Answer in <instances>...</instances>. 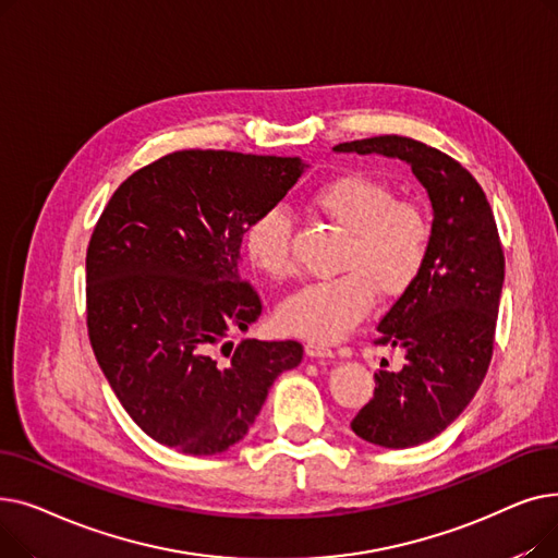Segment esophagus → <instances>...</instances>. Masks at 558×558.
Wrapping results in <instances>:
<instances>
[{"label": "esophagus", "instance_id": "1", "mask_svg": "<svg viewBox=\"0 0 558 558\" xmlns=\"http://www.w3.org/2000/svg\"><path fill=\"white\" fill-rule=\"evenodd\" d=\"M305 355L312 357V360H328V357H335L332 348L324 345V343H307L305 345Z\"/></svg>", "mask_w": 558, "mask_h": 558}]
</instances>
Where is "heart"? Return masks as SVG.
Returning <instances> with one entry per match:
<instances>
[{"label":"heart","instance_id":"heart-1","mask_svg":"<svg viewBox=\"0 0 558 558\" xmlns=\"http://www.w3.org/2000/svg\"><path fill=\"white\" fill-rule=\"evenodd\" d=\"M310 203L348 232L341 255L345 274L299 287L282 301L278 324L287 335L332 343L368 316L375 291L398 299L416 282L432 226L416 203L396 201L391 185L360 171L324 183ZM291 232L294 221L282 205H269L248 223L244 248L259 274L274 280L291 274Z\"/></svg>","mask_w":558,"mask_h":558}]
</instances>
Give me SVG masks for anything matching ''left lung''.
<instances>
[{"instance_id": "left-lung-1", "label": "left lung", "mask_w": 558, "mask_h": 558, "mask_svg": "<svg viewBox=\"0 0 558 558\" xmlns=\"http://www.w3.org/2000/svg\"><path fill=\"white\" fill-rule=\"evenodd\" d=\"M332 151L407 162L432 203L425 267L377 326V343L402 348L404 366L375 371V393L350 423L373 446L414 448L463 412L488 371L505 284L500 234L471 171L423 142L379 135Z\"/></svg>"}]
</instances>
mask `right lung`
<instances>
[{"instance_id": "obj_1", "label": "right lung", "mask_w": 558, "mask_h": 558, "mask_svg": "<svg viewBox=\"0 0 558 558\" xmlns=\"http://www.w3.org/2000/svg\"><path fill=\"white\" fill-rule=\"evenodd\" d=\"M301 158L175 151L117 187L87 246V335L129 416L183 454H219L246 436L296 341L244 339L262 314L240 276L248 223L278 205ZM228 347L227 360L216 350Z\"/></svg>"}]
</instances>
